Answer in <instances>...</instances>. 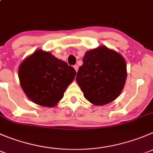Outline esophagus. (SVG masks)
<instances>
[{"label":"esophagus","instance_id":"34e87169","mask_svg":"<svg viewBox=\"0 0 153 153\" xmlns=\"http://www.w3.org/2000/svg\"><path fill=\"white\" fill-rule=\"evenodd\" d=\"M74 69L76 70V72H77V71H78V68H79V67H78V65H74Z\"/></svg>","mask_w":153,"mask_h":153}]
</instances>
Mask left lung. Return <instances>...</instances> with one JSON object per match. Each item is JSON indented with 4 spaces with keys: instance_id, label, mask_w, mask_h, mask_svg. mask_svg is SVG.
<instances>
[{
    "instance_id": "obj_1",
    "label": "left lung",
    "mask_w": 153,
    "mask_h": 153,
    "mask_svg": "<svg viewBox=\"0 0 153 153\" xmlns=\"http://www.w3.org/2000/svg\"><path fill=\"white\" fill-rule=\"evenodd\" d=\"M126 76V63L123 56L101 46L85 53L76 79L85 99L94 105H104L120 94Z\"/></svg>"
}]
</instances>
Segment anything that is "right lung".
Segmentation results:
<instances>
[{"mask_svg": "<svg viewBox=\"0 0 153 153\" xmlns=\"http://www.w3.org/2000/svg\"><path fill=\"white\" fill-rule=\"evenodd\" d=\"M76 71L52 54L37 50L21 64L20 84L33 102L54 107L62 99L65 90L75 77Z\"/></svg>", "mask_w": 153, "mask_h": 153, "instance_id": "1", "label": "right lung"}]
</instances>
